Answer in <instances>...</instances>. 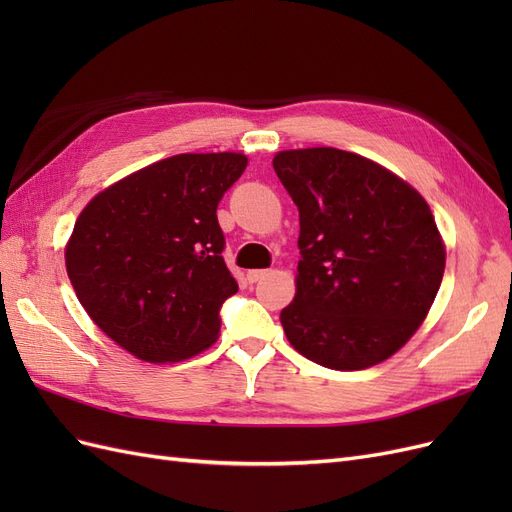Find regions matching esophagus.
Segmentation results:
<instances>
[{"label": "esophagus", "mask_w": 512, "mask_h": 512, "mask_svg": "<svg viewBox=\"0 0 512 512\" xmlns=\"http://www.w3.org/2000/svg\"><path fill=\"white\" fill-rule=\"evenodd\" d=\"M267 269H252V271H247V282H252V284H256V282H260L262 277H267Z\"/></svg>", "instance_id": "esophagus-1"}]
</instances>
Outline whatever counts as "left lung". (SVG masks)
I'll return each mask as SVG.
<instances>
[{"instance_id":"obj_1","label":"left lung","mask_w":512,"mask_h":512,"mask_svg":"<svg viewBox=\"0 0 512 512\" xmlns=\"http://www.w3.org/2000/svg\"><path fill=\"white\" fill-rule=\"evenodd\" d=\"M273 168L299 207L297 292L280 320L290 346L354 371L393 356L440 290L446 247L408 181L335 147L277 151Z\"/></svg>"}]
</instances>
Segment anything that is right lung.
Listing matches in <instances>:
<instances>
[{
	"instance_id": "right-lung-1",
	"label": "right lung",
	"mask_w": 512,
	"mask_h": 512,
	"mask_svg": "<svg viewBox=\"0 0 512 512\" xmlns=\"http://www.w3.org/2000/svg\"><path fill=\"white\" fill-rule=\"evenodd\" d=\"M247 166L237 151L179 153L96 194L66 243V271L89 318L147 363L218 342L239 290L222 258L218 203Z\"/></svg>"
}]
</instances>
